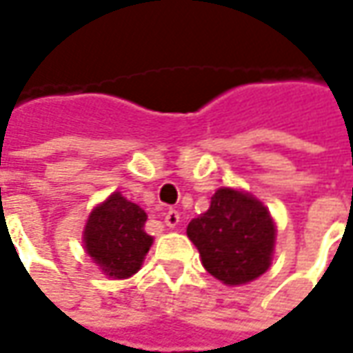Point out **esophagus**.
<instances>
[{"instance_id":"1","label":"esophagus","mask_w":353,"mask_h":353,"mask_svg":"<svg viewBox=\"0 0 353 353\" xmlns=\"http://www.w3.org/2000/svg\"><path fill=\"white\" fill-rule=\"evenodd\" d=\"M181 222V214L179 210H174V208H169L167 214H165V224L169 225V228H176Z\"/></svg>"}]
</instances>
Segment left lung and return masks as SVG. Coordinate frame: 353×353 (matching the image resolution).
I'll return each mask as SVG.
<instances>
[{"label":"left lung","instance_id":"left-lung-1","mask_svg":"<svg viewBox=\"0 0 353 353\" xmlns=\"http://www.w3.org/2000/svg\"><path fill=\"white\" fill-rule=\"evenodd\" d=\"M186 234L206 271L232 287L269 269L277 230L269 210L250 192L218 188L210 208L188 224Z\"/></svg>","mask_w":353,"mask_h":353}]
</instances>
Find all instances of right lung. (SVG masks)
Wrapping results in <instances>:
<instances>
[{
    "instance_id": "add662e5",
    "label": "right lung",
    "mask_w": 353,
    "mask_h": 353,
    "mask_svg": "<svg viewBox=\"0 0 353 353\" xmlns=\"http://www.w3.org/2000/svg\"><path fill=\"white\" fill-rule=\"evenodd\" d=\"M147 214L137 204L110 194L90 214L84 228V248L108 277L128 279L141 269L143 259L153 243L145 232Z\"/></svg>"
}]
</instances>
